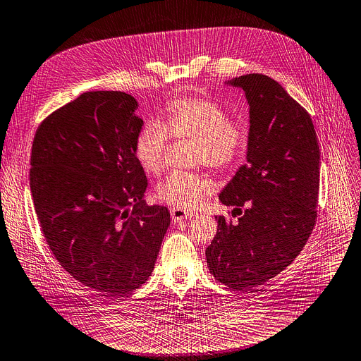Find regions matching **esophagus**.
Here are the masks:
<instances>
[{"mask_svg": "<svg viewBox=\"0 0 361 361\" xmlns=\"http://www.w3.org/2000/svg\"><path fill=\"white\" fill-rule=\"evenodd\" d=\"M194 214L184 209H171V217L174 221H183L187 219H191Z\"/></svg>", "mask_w": 361, "mask_h": 361, "instance_id": "esophagus-1", "label": "esophagus"}]
</instances>
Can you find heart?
<instances>
[{
  "mask_svg": "<svg viewBox=\"0 0 361 361\" xmlns=\"http://www.w3.org/2000/svg\"><path fill=\"white\" fill-rule=\"evenodd\" d=\"M170 137L194 140V164L226 170L245 155L249 130L245 122L228 119L227 111L212 99H174L162 111V125L147 122L137 135L134 154L145 173L157 176L164 170ZM212 190L213 183L206 174L174 171L158 184L157 195L176 209H192Z\"/></svg>",
  "mask_w": 361,
  "mask_h": 361,
  "instance_id": "b5f03b06",
  "label": "heart"
}]
</instances>
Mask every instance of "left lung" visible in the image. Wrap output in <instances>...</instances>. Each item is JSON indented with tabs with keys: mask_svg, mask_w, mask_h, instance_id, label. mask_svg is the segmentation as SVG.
<instances>
[{
	"mask_svg": "<svg viewBox=\"0 0 361 361\" xmlns=\"http://www.w3.org/2000/svg\"><path fill=\"white\" fill-rule=\"evenodd\" d=\"M226 85L245 92L249 142L246 164L219 194L238 221L214 217L206 260L219 282L247 290L275 278L304 249L317 219L319 147L310 114L276 80L250 73Z\"/></svg>",
	"mask_w": 361,
	"mask_h": 361,
	"instance_id": "8db88e82",
	"label": "left lung"
}]
</instances>
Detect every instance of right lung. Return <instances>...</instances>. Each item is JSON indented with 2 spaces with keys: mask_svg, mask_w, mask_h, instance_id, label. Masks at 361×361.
<instances>
[{
  "mask_svg": "<svg viewBox=\"0 0 361 361\" xmlns=\"http://www.w3.org/2000/svg\"><path fill=\"white\" fill-rule=\"evenodd\" d=\"M134 96L85 92L37 128L30 188L50 250L102 297L140 288L154 269L170 212L148 206L134 154L144 121Z\"/></svg>",
  "mask_w": 361,
  "mask_h": 361,
  "instance_id": "obj_1",
  "label": "right lung"
}]
</instances>
